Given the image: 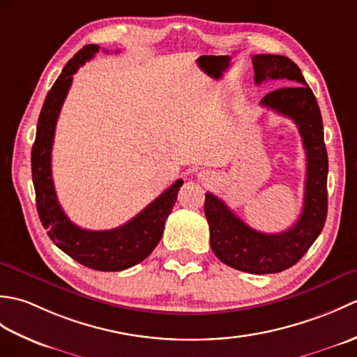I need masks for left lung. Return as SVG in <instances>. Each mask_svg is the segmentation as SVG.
I'll list each match as a JSON object with an SVG mask.
<instances>
[{
    "label": "left lung",
    "mask_w": 357,
    "mask_h": 357,
    "mask_svg": "<svg viewBox=\"0 0 357 357\" xmlns=\"http://www.w3.org/2000/svg\"><path fill=\"white\" fill-rule=\"evenodd\" d=\"M252 63L256 84L267 79L291 84L265 95L261 105L293 119L299 128L307 153L304 207L293 227L276 234L250 229L213 193H206L204 211L211 250L219 261L245 273L268 275L293 267L321 234L328 210V156L319 105L299 67L290 58L267 53L253 55Z\"/></svg>",
    "instance_id": "left-lung-1"
}]
</instances>
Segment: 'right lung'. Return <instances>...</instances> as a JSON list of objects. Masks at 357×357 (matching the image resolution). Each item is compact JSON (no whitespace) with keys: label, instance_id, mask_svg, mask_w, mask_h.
I'll use <instances>...</instances> for the list:
<instances>
[{"label":"right lung","instance_id":"obj_1","mask_svg":"<svg viewBox=\"0 0 357 357\" xmlns=\"http://www.w3.org/2000/svg\"><path fill=\"white\" fill-rule=\"evenodd\" d=\"M98 50L100 45L96 44L84 45L66 64L45 96L32 147V179L38 215L56 247L84 267L100 271H121L142 262L153 252L162 238L165 219L176 202L178 190L184 181L178 179L139 215L118 229L104 231L86 230L66 216L58 202L52 179L53 136L59 112L72 86L73 73L92 59Z\"/></svg>","mask_w":357,"mask_h":357}]
</instances>
